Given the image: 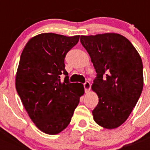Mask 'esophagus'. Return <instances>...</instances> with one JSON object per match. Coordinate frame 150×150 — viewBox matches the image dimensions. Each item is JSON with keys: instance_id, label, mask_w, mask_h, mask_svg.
Masks as SVG:
<instances>
[{"instance_id": "34e87169", "label": "esophagus", "mask_w": 150, "mask_h": 150, "mask_svg": "<svg viewBox=\"0 0 150 150\" xmlns=\"http://www.w3.org/2000/svg\"><path fill=\"white\" fill-rule=\"evenodd\" d=\"M83 86H84L85 92H86V93H88V91H90V88H91V83H90L89 82H86Z\"/></svg>"}]
</instances>
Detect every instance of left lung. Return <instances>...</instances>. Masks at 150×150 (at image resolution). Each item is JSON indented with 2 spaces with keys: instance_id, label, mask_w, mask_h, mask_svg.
Here are the masks:
<instances>
[{
  "instance_id": "obj_1",
  "label": "left lung",
  "mask_w": 150,
  "mask_h": 150,
  "mask_svg": "<svg viewBox=\"0 0 150 150\" xmlns=\"http://www.w3.org/2000/svg\"><path fill=\"white\" fill-rule=\"evenodd\" d=\"M80 42L97 73L91 86L99 100L92 110L94 120L107 129L118 128L126 121L142 92L141 58L121 34L81 36Z\"/></svg>"
}]
</instances>
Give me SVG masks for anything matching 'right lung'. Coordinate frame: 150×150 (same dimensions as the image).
I'll list each match as a JSON object with an SVG mask.
<instances>
[{
    "mask_svg": "<svg viewBox=\"0 0 150 150\" xmlns=\"http://www.w3.org/2000/svg\"><path fill=\"white\" fill-rule=\"evenodd\" d=\"M79 39V35L43 33L30 38L21 54L16 88L30 120L48 134L67 128L84 94L83 85L70 83L64 68L66 54Z\"/></svg>",
    "mask_w": 150,
    "mask_h": 150,
    "instance_id": "1",
    "label": "right lung"
}]
</instances>
